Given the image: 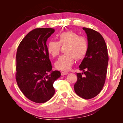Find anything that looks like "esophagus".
Wrapping results in <instances>:
<instances>
[{
  "instance_id": "obj_1",
  "label": "esophagus",
  "mask_w": 123,
  "mask_h": 123,
  "mask_svg": "<svg viewBox=\"0 0 123 123\" xmlns=\"http://www.w3.org/2000/svg\"><path fill=\"white\" fill-rule=\"evenodd\" d=\"M61 74H62V75H66V74H68V72H62Z\"/></svg>"
}]
</instances>
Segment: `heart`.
Masks as SVG:
<instances>
[{
	"mask_svg": "<svg viewBox=\"0 0 123 123\" xmlns=\"http://www.w3.org/2000/svg\"><path fill=\"white\" fill-rule=\"evenodd\" d=\"M58 41H50L47 44V50L53 57H56L61 51V46L64 47L65 54L61 56L55 63V68L63 71L69 70L74 62L82 59L86 54L88 43L84 36H79L75 32L69 31L61 33Z\"/></svg>",
	"mask_w": 123,
	"mask_h": 123,
	"instance_id": "heart-1",
	"label": "heart"
}]
</instances>
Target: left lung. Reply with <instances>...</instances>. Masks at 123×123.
I'll list each match as a JSON object with an SVG mask.
<instances>
[{"instance_id":"left-lung-1","label":"left lung","mask_w":123,"mask_h":123,"mask_svg":"<svg viewBox=\"0 0 123 123\" xmlns=\"http://www.w3.org/2000/svg\"><path fill=\"white\" fill-rule=\"evenodd\" d=\"M83 29L86 33L88 47L79 68L82 73H77L74 91L80 97L89 99L101 91L105 82L108 55L106 43L101 34L94 30Z\"/></svg>"}]
</instances>
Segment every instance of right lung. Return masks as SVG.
I'll return each instance as SVG.
<instances>
[{
  "label": "right lung",
  "instance_id": "right-lung-1",
  "mask_svg": "<svg viewBox=\"0 0 123 123\" xmlns=\"http://www.w3.org/2000/svg\"><path fill=\"white\" fill-rule=\"evenodd\" d=\"M54 29L33 30L21 40L16 53V80L26 98L37 103L50 99L55 93L53 83L60 77L59 71L51 70L46 42ZM50 72V74L47 73Z\"/></svg>",
  "mask_w": 123,
  "mask_h": 123
}]
</instances>
